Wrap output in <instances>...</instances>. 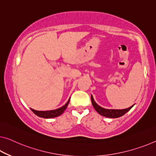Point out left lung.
Wrapping results in <instances>:
<instances>
[{
    "label": "left lung",
    "instance_id": "8db88e82",
    "mask_svg": "<svg viewBox=\"0 0 156 156\" xmlns=\"http://www.w3.org/2000/svg\"><path fill=\"white\" fill-rule=\"evenodd\" d=\"M91 101H92L93 107L94 108V109L96 110L97 113H99V114L101 115L102 116H104V117L111 118H119L120 116L125 115V113L128 112L130 109L133 107V106L134 105H134L130 106V107L127 108H125V109H107V108H102L100 106H99L94 100V98H93L92 95H91Z\"/></svg>",
    "mask_w": 156,
    "mask_h": 156
}]
</instances>
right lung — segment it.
I'll use <instances>...</instances> for the list:
<instances>
[{"label":"right lung","instance_id":"right-lung-1","mask_svg":"<svg viewBox=\"0 0 156 156\" xmlns=\"http://www.w3.org/2000/svg\"><path fill=\"white\" fill-rule=\"evenodd\" d=\"M69 101H70V99H69L68 101L66 102V104L64 105L62 107H60L59 108L55 109V110H50V111H36L34 109H31V111L36 114V115L39 116L41 118H55L57 117L60 115H62V113H64V111L66 110V108L68 106V104L69 103Z\"/></svg>","mask_w":156,"mask_h":156}]
</instances>
